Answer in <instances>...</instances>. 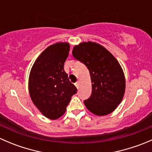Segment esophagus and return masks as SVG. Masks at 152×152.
Segmentation results:
<instances>
[{"label":"esophagus","mask_w":152,"mask_h":152,"mask_svg":"<svg viewBox=\"0 0 152 152\" xmlns=\"http://www.w3.org/2000/svg\"><path fill=\"white\" fill-rule=\"evenodd\" d=\"M75 85H76V87H77V89L79 88V82H76V83H75Z\"/></svg>","instance_id":"esophagus-1"}]
</instances>
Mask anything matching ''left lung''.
I'll return each instance as SVG.
<instances>
[{
  "mask_svg": "<svg viewBox=\"0 0 152 152\" xmlns=\"http://www.w3.org/2000/svg\"><path fill=\"white\" fill-rule=\"evenodd\" d=\"M73 56L88 68L92 82L91 96L84 103L96 115H106L121 102L126 82L117 59L104 47L93 42L74 46Z\"/></svg>",
  "mask_w": 152,
  "mask_h": 152,
  "instance_id": "obj_1",
  "label": "left lung"
}]
</instances>
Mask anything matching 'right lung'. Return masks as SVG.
I'll list each match as a JSON object with an SVG mask.
<instances>
[{"label": "right lung", "instance_id": "1", "mask_svg": "<svg viewBox=\"0 0 152 152\" xmlns=\"http://www.w3.org/2000/svg\"><path fill=\"white\" fill-rule=\"evenodd\" d=\"M70 45L58 42L48 47L31 70L28 90L34 104L48 118L55 120L66 111L77 89L64 70Z\"/></svg>", "mask_w": 152, "mask_h": 152}]
</instances>
